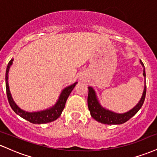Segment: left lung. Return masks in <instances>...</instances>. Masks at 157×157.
Here are the masks:
<instances>
[{"instance_id": "8db88e82", "label": "left lung", "mask_w": 157, "mask_h": 157, "mask_svg": "<svg viewBox=\"0 0 157 157\" xmlns=\"http://www.w3.org/2000/svg\"><path fill=\"white\" fill-rule=\"evenodd\" d=\"M140 63H141V65L144 68L143 75L145 77V66H144L143 63L141 60H140ZM145 94H146V86H145L141 100L134 109L125 113H117L103 109L97 101L94 89L92 88L89 87L88 106H89V109L91 117L97 121L103 124H107V125H120V124H122L127 122L138 112V111L141 109L144 101H145Z\"/></svg>"}]
</instances>
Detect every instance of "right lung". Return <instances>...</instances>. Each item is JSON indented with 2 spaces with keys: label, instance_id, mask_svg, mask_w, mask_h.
I'll return each mask as SVG.
<instances>
[{
  "label": "right lung",
  "instance_id": "1",
  "mask_svg": "<svg viewBox=\"0 0 157 157\" xmlns=\"http://www.w3.org/2000/svg\"><path fill=\"white\" fill-rule=\"evenodd\" d=\"M12 61L13 59H11V60L9 62L8 66L6 68V95L7 98H8L9 103L15 112L18 114L20 117L26 120L27 121L32 122L34 124H44L47 123V122H50L54 121V120H57L59 117L60 116L62 111H63L65 105H66V102L67 100L68 96L71 94V91H72L75 86H76L77 82H75V83L71 85V86H68V87L66 88L61 93L60 97H59L58 101L55 104L53 107L51 109L45 110V111H38V112H26V111H23L17 107L15 103V102L12 100V96L10 91V88H9L8 84V73L9 70H10V66L12 64Z\"/></svg>",
  "mask_w": 157,
  "mask_h": 157
}]
</instances>
